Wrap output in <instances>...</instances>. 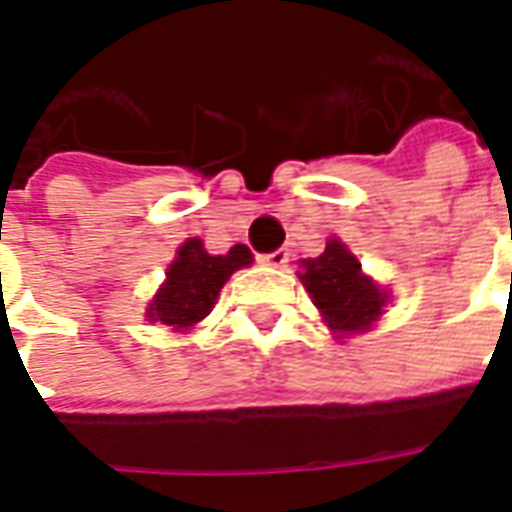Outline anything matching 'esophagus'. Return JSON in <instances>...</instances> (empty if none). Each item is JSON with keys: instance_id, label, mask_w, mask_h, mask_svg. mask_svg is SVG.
I'll use <instances>...</instances> for the list:
<instances>
[{"instance_id": "esophagus-1", "label": "esophagus", "mask_w": 512, "mask_h": 512, "mask_svg": "<svg viewBox=\"0 0 512 512\" xmlns=\"http://www.w3.org/2000/svg\"><path fill=\"white\" fill-rule=\"evenodd\" d=\"M266 266H274V268H285L288 266V260H290V252L288 249H277V252H268V255L260 257Z\"/></svg>"}]
</instances>
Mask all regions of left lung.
Listing matches in <instances>:
<instances>
[{"instance_id":"left-lung-1","label":"left lung","mask_w":512,"mask_h":512,"mask_svg":"<svg viewBox=\"0 0 512 512\" xmlns=\"http://www.w3.org/2000/svg\"><path fill=\"white\" fill-rule=\"evenodd\" d=\"M299 277L334 332H362L381 315L386 296L340 241H329L321 257L304 260Z\"/></svg>"}]
</instances>
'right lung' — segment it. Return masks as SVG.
Listing matches in <instances>:
<instances>
[{
    "mask_svg": "<svg viewBox=\"0 0 512 512\" xmlns=\"http://www.w3.org/2000/svg\"><path fill=\"white\" fill-rule=\"evenodd\" d=\"M249 263L252 252L244 244H235L227 255H208L200 238H191L178 249L175 263L167 271V282L147 307V318L169 329H189L213 310L230 274Z\"/></svg>",
    "mask_w": 512,
    "mask_h": 512,
    "instance_id": "right-lung-1",
    "label": "right lung"
}]
</instances>
